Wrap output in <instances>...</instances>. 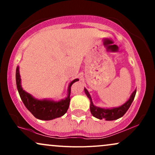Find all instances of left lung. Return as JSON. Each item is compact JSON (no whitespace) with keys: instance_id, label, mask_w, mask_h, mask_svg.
<instances>
[{"instance_id":"8db88e82","label":"left lung","mask_w":155,"mask_h":155,"mask_svg":"<svg viewBox=\"0 0 155 155\" xmlns=\"http://www.w3.org/2000/svg\"><path fill=\"white\" fill-rule=\"evenodd\" d=\"M84 92L90 101V112H91L92 116L99 119V120L105 119L106 120L111 121L120 118V117H122L127 112L128 108H130V106L131 104L133 103V100H134V97L136 96V90H135L133 91L132 95H130V97L129 98V100L126 103H124L122 106H120V107L112 108H103L94 106L93 103L92 101L91 96H90V93H89V92L86 88H84Z\"/></svg>"}]
</instances>
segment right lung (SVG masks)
<instances>
[{
	"mask_svg": "<svg viewBox=\"0 0 155 155\" xmlns=\"http://www.w3.org/2000/svg\"><path fill=\"white\" fill-rule=\"evenodd\" d=\"M79 79L73 80L70 83L68 90V96L65 99L60 101L50 100H38L29 93L23 90L21 86V79L19 75V66L16 70V82L19 96L25 107L31 112L35 118L41 120H51L62 117L66 113L70 104V94L71 85Z\"/></svg>",
	"mask_w": 155,
	"mask_h": 155,
	"instance_id": "add662e5",
	"label": "right lung"
}]
</instances>
